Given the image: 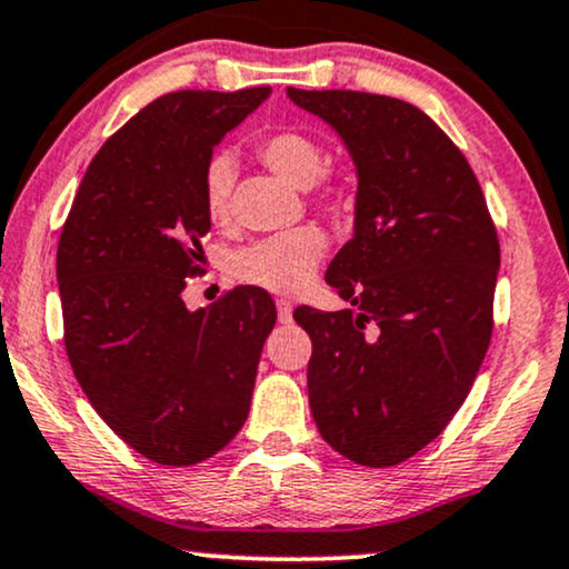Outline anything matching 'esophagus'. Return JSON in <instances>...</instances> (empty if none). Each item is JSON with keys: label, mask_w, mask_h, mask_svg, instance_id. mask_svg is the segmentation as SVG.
Wrapping results in <instances>:
<instances>
[{"label": "esophagus", "mask_w": 569, "mask_h": 569, "mask_svg": "<svg viewBox=\"0 0 569 569\" xmlns=\"http://www.w3.org/2000/svg\"><path fill=\"white\" fill-rule=\"evenodd\" d=\"M276 309H278V320L280 322H291V315H293V305L286 299H278L276 301Z\"/></svg>", "instance_id": "obj_1"}]
</instances>
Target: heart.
Segmentation results:
<instances>
[{
  "label": "heart",
  "mask_w": 569,
  "mask_h": 569,
  "mask_svg": "<svg viewBox=\"0 0 569 569\" xmlns=\"http://www.w3.org/2000/svg\"><path fill=\"white\" fill-rule=\"evenodd\" d=\"M257 157L291 186L307 189L320 201L349 207L357 197V170L351 164H326V143L299 128H280L257 143ZM236 164L226 152L212 154L201 170V201L214 226L231 218ZM328 249V236L318 226H301L293 231L239 249L231 260V272L241 283L272 293H293L309 283L315 268Z\"/></svg>",
  "instance_id": "obj_1"
}]
</instances>
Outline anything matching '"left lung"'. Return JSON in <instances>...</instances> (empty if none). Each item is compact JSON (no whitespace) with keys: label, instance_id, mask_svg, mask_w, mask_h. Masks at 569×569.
Instances as JSON below:
<instances>
[{"label":"left lung","instance_id":"1","mask_svg":"<svg viewBox=\"0 0 569 569\" xmlns=\"http://www.w3.org/2000/svg\"><path fill=\"white\" fill-rule=\"evenodd\" d=\"M347 141L359 172L355 239L326 280L351 309L297 307L312 338L320 436L393 467L443 433L493 333L499 236L470 162L415 104L368 91L289 89Z\"/></svg>","mask_w":569,"mask_h":569}]
</instances>
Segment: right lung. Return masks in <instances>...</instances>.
<instances>
[{"label": "right lung", "mask_w": 569, "mask_h": 569, "mask_svg": "<svg viewBox=\"0 0 569 569\" xmlns=\"http://www.w3.org/2000/svg\"><path fill=\"white\" fill-rule=\"evenodd\" d=\"M270 86L176 91L102 143L57 243L64 351L91 407L131 449L189 467L233 441L249 415L270 293L236 286L189 312L210 218L201 170Z\"/></svg>", "instance_id": "1"}]
</instances>
